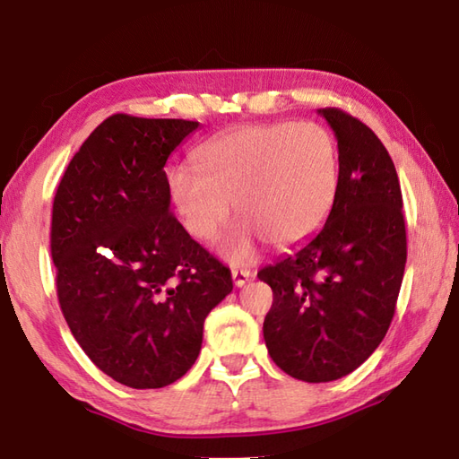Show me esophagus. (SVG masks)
Here are the masks:
<instances>
[{
    "mask_svg": "<svg viewBox=\"0 0 459 459\" xmlns=\"http://www.w3.org/2000/svg\"><path fill=\"white\" fill-rule=\"evenodd\" d=\"M251 277L253 273L248 269H232V283L237 287H243Z\"/></svg>",
    "mask_w": 459,
    "mask_h": 459,
    "instance_id": "34e87169",
    "label": "esophagus"
}]
</instances>
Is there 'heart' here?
<instances>
[{"mask_svg": "<svg viewBox=\"0 0 459 459\" xmlns=\"http://www.w3.org/2000/svg\"><path fill=\"white\" fill-rule=\"evenodd\" d=\"M198 166H178L169 188L184 227L212 240L229 222L232 204L245 222L224 243V255L247 261L259 235L293 245L322 227L338 190V150L317 123L247 126L211 139Z\"/></svg>", "mask_w": 459, "mask_h": 459, "instance_id": "1", "label": "heart"}]
</instances>
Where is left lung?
Segmentation results:
<instances>
[{"instance_id":"obj_1","label":"left lung","mask_w":459,"mask_h":459,"mask_svg":"<svg viewBox=\"0 0 459 459\" xmlns=\"http://www.w3.org/2000/svg\"><path fill=\"white\" fill-rule=\"evenodd\" d=\"M338 139V190L324 227L259 279L271 359L306 383L351 375L391 325L407 263L399 176L375 131L340 108L317 111Z\"/></svg>"}]
</instances>
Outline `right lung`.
I'll return each instance as SVG.
<instances>
[{"label":"right lung","instance_id":"right-lung-1","mask_svg":"<svg viewBox=\"0 0 459 459\" xmlns=\"http://www.w3.org/2000/svg\"><path fill=\"white\" fill-rule=\"evenodd\" d=\"M198 121L111 115L68 164L52 204L50 251L62 316L117 383L161 388L196 362L229 267L169 211L164 166Z\"/></svg>","mask_w":459,"mask_h":459}]
</instances>
